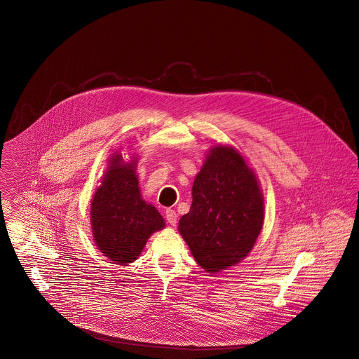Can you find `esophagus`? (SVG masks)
Returning <instances> with one entry per match:
<instances>
[{"label":"esophagus","instance_id":"obj_1","mask_svg":"<svg viewBox=\"0 0 359 359\" xmlns=\"http://www.w3.org/2000/svg\"><path fill=\"white\" fill-rule=\"evenodd\" d=\"M165 219L170 225H176V222H177V213L175 210H172V209H166Z\"/></svg>","mask_w":359,"mask_h":359}]
</instances>
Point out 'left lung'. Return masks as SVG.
<instances>
[{
  "instance_id": "left-lung-1",
  "label": "left lung",
  "mask_w": 359,
  "mask_h": 359,
  "mask_svg": "<svg viewBox=\"0 0 359 359\" xmlns=\"http://www.w3.org/2000/svg\"><path fill=\"white\" fill-rule=\"evenodd\" d=\"M264 224V198L254 172L232 147H213L193 186L179 231L206 272L241 262Z\"/></svg>"
}]
</instances>
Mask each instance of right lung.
<instances>
[{
  "label": "right lung",
  "mask_w": 359,
  "mask_h": 359,
  "mask_svg": "<svg viewBox=\"0 0 359 359\" xmlns=\"http://www.w3.org/2000/svg\"><path fill=\"white\" fill-rule=\"evenodd\" d=\"M135 160L116 154L91 202L93 235L101 252L124 265L138 258L150 235L165 226L158 210L139 193Z\"/></svg>",
  "instance_id": "obj_1"
}]
</instances>
